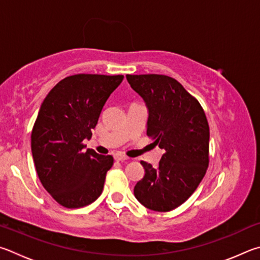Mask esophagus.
<instances>
[{
  "instance_id": "obj_1",
  "label": "esophagus",
  "mask_w": 260,
  "mask_h": 260,
  "mask_svg": "<svg viewBox=\"0 0 260 260\" xmlns=\"http://www.w3.org/2000/svg\"><path fill=\"white\" fill-rule=\"evenodd\" d=\"M114 158H115V161H125V160H127L126 156H124L122 153H118V152L114 154Z\"/></svg>"
}]
</instances>
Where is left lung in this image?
Wrapping results in <instances>:
<instances>
[{"instance_id":"left-lung-1","label":"left lung","mask_w":260,"mask_h":260,"mask_svg":"<svg viewBox=\"0 0 260 260\" xmlns=\"http://www.w3.org/2000/svg\"><path fill=\"white\" fill-rule=\"evenodd\" d=\"M148 109L147 131L162 154L157 168L142 161L145 175L136 199L154 211L183 204L198 188L209 165V124L201 105L178 81L167 75H126Z\"/></svg>"}]
</instances>
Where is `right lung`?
<instances>
[{
  "label": "right lung",
  "mask_w": 260,
  "mask_h": 260,
  "mask_svg": "<svg viewBox=\"0 0 260 260\" xmlns=\"http://www.w3.org/2000/svg\"><path fill=\"white\" fill-rule=\"evenodd\" d=\"M123 75L77 74L65 77L43 100L31 131L36 172L47 192L62 207L95 201L103 192L111 155L83 151L105 103Z\"/></svg>",
  "instance_id": "1"
}]
</instances>
